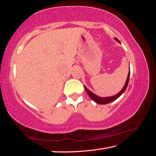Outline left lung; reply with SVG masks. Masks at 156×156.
<instances>
[{"mask_svg": "<svg viewBox=\"0 0 156 156\" xmlns=\"http://www.w3.org/2000/svg\"><path fill=\"white\" fill-rule=\"evenodd\" d=\"M115 40L117 41L118 43H120V41L118 40V38H115ZM129 76H130V67H129V72L128 73V76H127V78H126V80L125 82V86H124V87L122 88V90H121L119 93L117 94L115 96H111V97H106V98H102V97H100V96H98L97 95L94 94V93H92L91 91H90L89 90V89L86 87L85 86H84V89H85L87 93L89 95V96L91 98L94 100L95 102H96L97 104H100V105H105V104H107V103H109L111 102H113L115 100H116L117 98H118L121 95H122L125 91L126 90V87L128 85V83H129Z\"/></svg>", "mask_w": 156, "mask_h": 156, "instance_id": "left-lung-1", "label": "left lung"}]
</instances>
